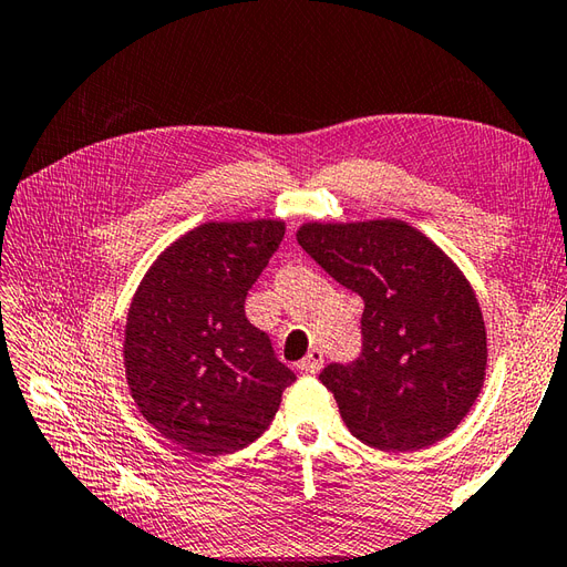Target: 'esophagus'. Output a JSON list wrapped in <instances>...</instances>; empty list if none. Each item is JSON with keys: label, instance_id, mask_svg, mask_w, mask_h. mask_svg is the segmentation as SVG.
I'll list each match as a JSON object with an SVG mask.
<instances>
[{"label": "esophagus", "instance_id": "obj_1", "mask_svg": "<svg viewBox=\"0 0 567 567\" xmlns=\"http://www.w3.org/2000/svg\"><path fill=\"white\" fill-rule=\"evenodd\" d=\"M323 368V353L319 348H311V351L299 360V370L307 372V375H317V372Z\"/></svg>", "mask_w": 567, "mask_h": 567}]
</instances>
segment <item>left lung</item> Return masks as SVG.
<instances>
[{
    "instance_id": "left-lung-1",
    "label": "left lung",
    "mask_w": 567,
    "mask_h": 567,
    "mask_svg": "<svg viewBox=\"0 0 567 567\" xmlns=\"http://www.w3.org/2000/svg\"><path fill=\"white\" fill-rule=\"evenodd\" d=\"M297 240L365 302L363 353L319 375L346 426L372 449L396 453L449 436L487 370L483 309L461 268L400 219L307 221Z\"/></svg>"
}]
</instances>
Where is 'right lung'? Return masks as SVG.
<instances>
[{
	"mask_svg": "<svg viewBox=\"0 0 567 567\" xmlns=\"http://www.w3.org/2000/svg\"><path fill=\"white\" fill-rule=\"evenodd\" d=\"M282 236L280 219L199 224L153 260L131 299L128 392L143 419L179 449H246L295 382L244 309Z\"/></svg>",
	"mask_w": 567,
	"mask_h": 567,
	"instance_id": "add662e5",
	"label": "right lung"
}]
</instances>
